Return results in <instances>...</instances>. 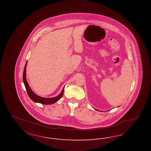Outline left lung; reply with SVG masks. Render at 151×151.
I'll return each mask as SVG.
<instances>
[{"mask_svg": "<svg viewBox=\"0 0 151 151\" xmlns=\"http://www.w3.org/2000/svg\"><path fill=\"white\" fill-rule=\"evenodd\" d=\"M98 110V111H99V110Z\"/></svg>", "mask_w": 151, "mask_h": 151, "instance_id": "8db88e82", "label": "left lung"}]
</instances>
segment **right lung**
I'll use <instances>...</instances> for the list:
<instances>
[{
  "instance_id": "right-lung-1",
  "label": "right lung",
  "mask_w": 151,
  "mask_h": 151,
  "mask_svg": "<svg viewBox=\"0 0 151 151\" xmlns=\"http://www.w3.org/2000/svg\"><path fill=\"white\" fill-rule=\"evenodd\" d=\"M27 62L25 64V67H24V72H23V81L24 83V85L25 86L27 92L28 93V94L29 96L30 99L32 101H33L34 102H38V103H40L42 104H45V105H50L56 102H57L58 101L59 99H61V97H62L63 92H64V88L65 87L63 88L61 93L59 94L57 97H53V98H44L40 97L39 96H37V94L35 93L32 89H30L29 84L27 81V78H26V67H27Z\"/></svg>"
}]
</instances>
